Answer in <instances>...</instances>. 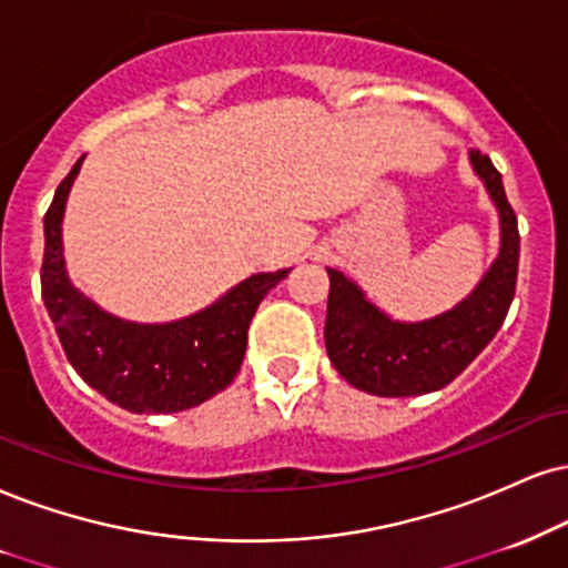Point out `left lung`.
<instances>
[{
  "label": "left lung",
  "instance_id": "obj_1",
  "mask_svg": "<svg viewBox=\"0 0 568 568\" xmlns=\"http://www.w3.org/2000/svg\"><path fill=\"white\" fill-rule=\"evenodd\" d=\"M500 219V250L493 265L450 311L424 321H395L366 297L353 278L328 273L326 353L355 389L379 397H410L450 384L493 342L508 316L519 273V226L493 160L468 150Z\"/></svg>",
  "mask_w": 568,
  "mask_h": 568
}]
</instances>
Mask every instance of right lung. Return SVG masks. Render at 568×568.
I'll use <instances>...</instances> for the list:
<instances>
[{
  "instance_id": "obj_1",
  "label": "right lung",
  "mask_w": 568,
  "mask_h": 568,
  "mask_svg": "<svg viewBox=\"0 0 568 568\" xmlns=\"http://www.w3.org/2000/svg\"><path fill=\"white\" fill-rule=\"evenodd\" d=\"M81 163L75 160L47 210L41 263V297L70 366L131 413H179L210 400L234 382L257 305L292 268L252 273L213 305L168 324L118 318L75 290L62 255V215Z\"/></svg>"
}]
</instances>
